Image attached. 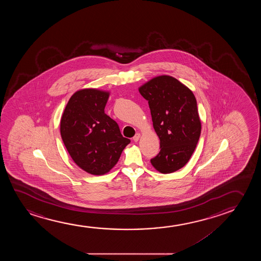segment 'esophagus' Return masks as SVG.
<instances>
[{
	"label": "esophagus",
	"mask_w": 261,
	"mask_h": 261,
	"mask_svg": "<svg viewBox=\"0 0 261 261\" xmlns=\"http://www.w3.org/2000/svg\"><path fill=\"white\" fill-rule=\"evenodd\" d=\"M140 137H141V135H140L139 133H137L136 136L133 137V140H134L135 142H138V141H139Z\"/></svg>",
	"instance_id": "1"
}]
</instances>
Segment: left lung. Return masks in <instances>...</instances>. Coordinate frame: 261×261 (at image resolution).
Listing matches in <instances>:
<instances>
[{"label": "left lung", "mask_w": 261, "mask_h": 261, "mask_svg": "<svg viewBox=\"0 0 261 261\" xmlns=\"http://www.w3.org/2000/svg\"><path fill=\"white\" fill-rule=\"evenodd\" d=\"M148 100L161 150L150 160L154 168L169 174L182 168L196 148L201 123L193 92L170 75H159L139 87Z\"/></svg>", "instance_id": "obj_1"}]
</instances>
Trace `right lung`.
Returning a JSON list of instances; mask_svg holds the SVG:
<instances>
[{"label":"right lung","mask_w":261,"mask_h":261,"mask_svg":"<svg viewBox=\"0 0 261 261\" xmlns=\"http://www.w3.org/2000/svg\"><path fill=\"white\" fill-rule=\"evenodd\" d=\"M109 96V92L94 88L76 91L61 116L65 146L75 164L91 175L110 172L130 143L104 112Z\"/></svg>","instance_id":"obj_1"}]
</instances>
